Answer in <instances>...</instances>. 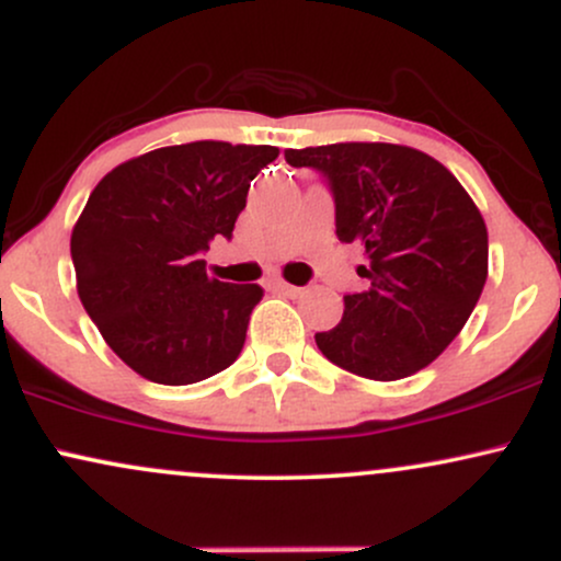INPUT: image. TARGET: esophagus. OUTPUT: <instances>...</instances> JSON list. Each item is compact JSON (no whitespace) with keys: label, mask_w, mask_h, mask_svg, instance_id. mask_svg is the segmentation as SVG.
Listing matches in <instances>:
<instances>
[{"label":"esophagus","mask_w":561,"mask_h":561,"mask_svg":"<svg viewBox=\"0 0 561 561\" xmlns=\"http://www.w3.org/2000/svg\"><path fill=\"white\" fill-rule=\"evenodd\" d=\"M272 287L276 289V293H282V295H289V298H295V295H298V293H300V289H298V287L287 285V282H285V279H274V282H272Z\"/></svg>","instance_id":"1"}]
</instances>
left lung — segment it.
Masks as SVG:
<instances>
[{
	"instance_id": "left-lung-1",
	"label": "left lung",
	"mask_w": 561,
	"mask_h": 561,
	"mask_svg": "<svg viewBox=\"0 0 561 561\" xmlns=\"http://www.w3.org/2000/svg\"><path fill=\"white\" fill-rule=\"evenodd\" d=\"M295 169L330 184L340 242H358L369 287L345 295L330 332L332 364L366 379H401L433 364L467 324L488 279V229L478 205L435 158L385 141L285 150Z\"/></svg>"
}]
</instances>
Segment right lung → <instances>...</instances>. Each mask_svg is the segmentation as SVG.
<instances>
[{
	"label": "right lung",
	"mask_w": 561,
	"mask_h": 561,
	"mask_svg": "<svg viewBox=\"0 0 561 561\" xmlns=\"http://www.w3.org/2000/svg\"><path fill=\"white\" fill-rule=\"evenodd\" d=\"M268 145L190 141L126 160L94 186L70 234L76 287L115 356L158 385L237 362L259 285L210 279L199 255L231 240Z\"/></svg>",
	"instance_id": "1"
}]
</instances>
